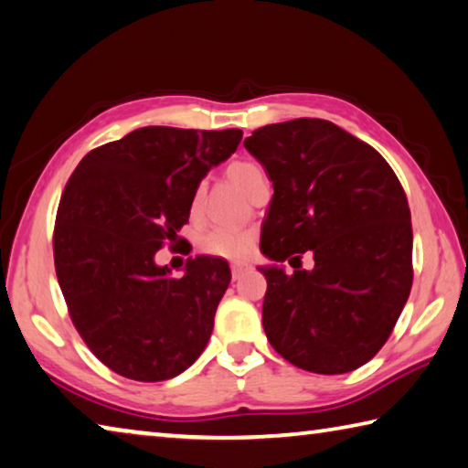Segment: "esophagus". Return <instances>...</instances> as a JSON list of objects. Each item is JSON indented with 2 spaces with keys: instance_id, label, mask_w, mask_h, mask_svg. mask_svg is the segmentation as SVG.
Wrapping results in <instances>:
<instances>
[{
  "instance_id": "1",
  "label": "esophagus",
  "mask_w": 468,
  "mask_h": 468,
  "mask_svg": "<svg viewBox=\"0 0 468 468\" xmlns=\"http://www.w3.org/2000/svg\"><path fill=\"white\" fill-rule=\"evenodd\" d=\"M250 270H251L250 263H233V266H231V276H233V280H239L243 274H248Z\"/></svg>"
}]
</instances>
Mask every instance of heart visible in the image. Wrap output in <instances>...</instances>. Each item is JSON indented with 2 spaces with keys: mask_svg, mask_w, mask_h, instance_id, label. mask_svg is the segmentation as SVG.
<instances>
[{
  "mask_svg": "<svg viewBox=\"0 0 468 468\" xmlns=\"http://www.w3.org/2000/svg\"><path fill=\"white\" fill-rule=\"evenodd\" d=\"M227 177L241 192L250 194L253 184L263 177V169L253 161L239 159L227 165ZM202 205H205V192H202V188H197L190 198V217L194 220L200 218ZM198 248L210 258L243 261L251 256L253 248H256V233L250 231V229H212V231L200 237Z\"/></svg>",
  "mask_w": 468,
  "mask_h": 468,
  "instance_id": "1",
  "label": "heart"
}]
</instances>
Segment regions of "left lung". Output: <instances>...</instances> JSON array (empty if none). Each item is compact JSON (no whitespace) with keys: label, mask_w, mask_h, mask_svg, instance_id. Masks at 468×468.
<instances>
[{"label":"left lung","mask_w":468,"mask_h":468,"mask_svg":"<svg viewBox=\"0 0 468 468\" xmlns=\"http://www.w3.org/2000/svg\"><path fill=\"white\" fill-rule=\"evenodd\" d=\"M243 145L274 186L261 253L292 268L309 250L315 260L294 274L260 268L268 342L303 370H356L385 346L410 299L413 231L403 186L377 149L321 118L261 126Z\"/></svg>","instance_id":"obj_1"}]
</instances>
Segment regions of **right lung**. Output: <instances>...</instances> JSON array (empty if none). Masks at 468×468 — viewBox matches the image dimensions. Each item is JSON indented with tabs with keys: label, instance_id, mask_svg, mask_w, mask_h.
Returning <instances> with one entry per match:
<instances>
[{
	"label": "right lung",
	"instance_id": "right-lung-1",
	"mask_svg": "<svg viewBox=\"0 0 468 468\" xmlns=\"http://www.w3.org/2000/svg\"><path fill=\"white\" fill-rule=\"evenodd\" d=\"M241 137L239 129L143 126L90 151L67 182L53 235L57 280L75 329L116 375L174 378L207 347L229 263L188 258L176 278L155 253L184 241L177 231L194 190Z\"/></svg>",
	"mask_w": 468,
	"mask_h": 468
}]
</instances>
